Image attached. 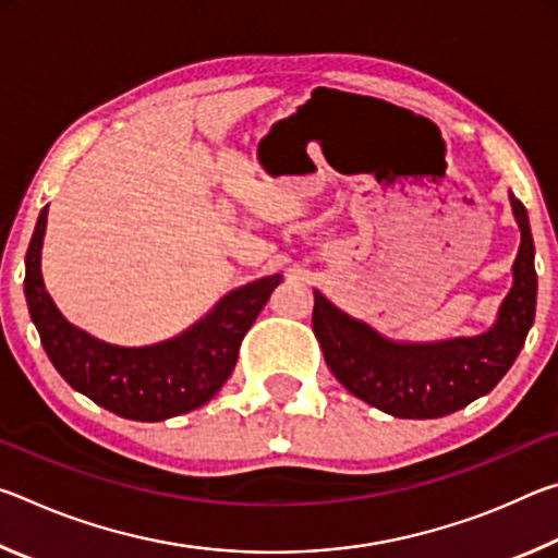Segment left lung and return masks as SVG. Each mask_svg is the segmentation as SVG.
I'll use <instances>...</instances> for the list:
<instances>
[{"mask_svg": "<svg viewBox=\"0 0 558 558\" xmlns=\"http://www.w3.org/2000/svg\"><path fill=\"white\" fill-rule=\"evenodd\" d=\"M509 202L522 243L512 266V290L485 335L401 344L349 317L315 290V337L329 372L349 393L396 418H440L495 389L524 347L536 310L534 241L526 209L512 194Z\"/></svg>", "mask_w": 558, "mask_h": 558, "instance_id": "left-lung-1", "label": "left lung"}]
</instances>
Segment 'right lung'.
<instances>
[{
  "mask_svg": "<svg viewBox=\"0 0 558 558\" xmlns=\"http://www.w3.org/2000/svg\"><path fill=\"white\" fill-rule=\"evenodd\" d=\"M44 206L26 251L24 295L41 344L65 381L102 409L130 421H165L199 409L229 379L245 332L282 276L248 282L226 295L184 335L149 347H118L83 332L56 307L41 278Z\"/></svg>",
  "mask_w": 558,
  "mask_h": 558,
  "instance_id": "obj_1",
  "label": "right lung"
}]
</instances>
